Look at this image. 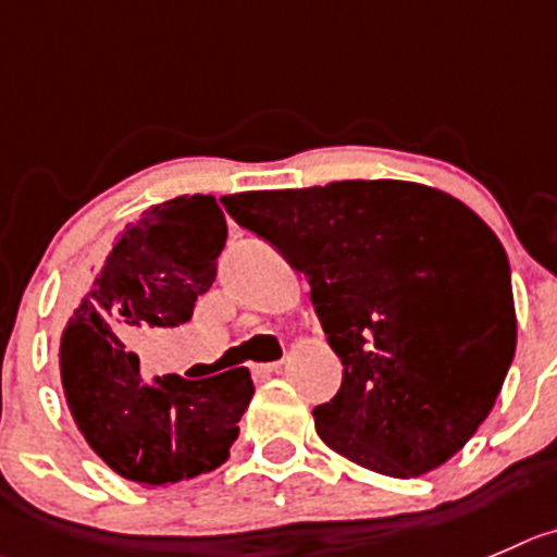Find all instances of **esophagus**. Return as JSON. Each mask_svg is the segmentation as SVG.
<instances>
[{
    "label": "esophagus",
    "mask_w": 557,
    "mask_h": 557,
    "mask_svg": "<svg viewBox=\"0 0 557 557\" xmlns=\"http://www.w3.org/2000/svg\"><path fill=\"white\" fill-rule=\"evenodd\" d=\"M284 363L282 361H273V363H253L251 372L259 374V377H264V374H275V372H282Z\"/></svg>",
    "instance_id": "esophagus-1"
}]
</instances>
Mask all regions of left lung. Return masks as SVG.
Returning a JSON list of instances; mask_svg holds the SVG:
<instances>
[{
    "label": "left lung",
    "instance_id": "1",
    "mask_svg": "<svg viewBox=\"0 0 557 557\" xmlns=\"http://www.w3.org/2000/svg\"><path fill=\"white\" fill-rule=\"evenodd\" d=\"M309 278L342 388L314 407L322 441L410 479L484 423L513 347L511 270L495 232L454 196L405 180H342L221 199Z\"/></svg>",
    "mask_w": 557,
    "mask_h": 557
}]
</instances>
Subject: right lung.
Instances as JSON below:
<instances>
[{"mask_svg": "<svg viewBox=\"0 0 557 557\" xmlns=\"http://www.w3.org/2000/svg\"><path fill=\"white\" fill-rule=\"evenodd\" d=\"M226 219L215 196H177L125 226L60 342V374L78 432L114 473L177 484L215 470L237 441L253 396L248 369L208 380L141 383L123 338L190 320L215 282Z\"/></svg>", "mask_w": 557, "mask_h": 557, "instance_id": "right-lung-1", "label": "right lung"}]
</instances>
